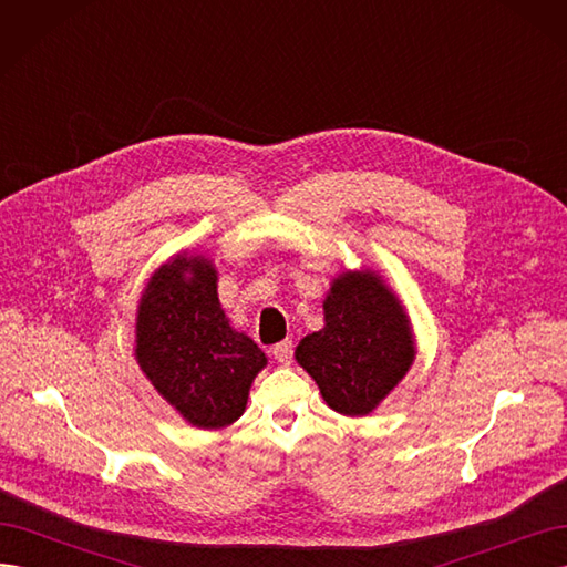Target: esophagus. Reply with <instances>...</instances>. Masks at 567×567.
Here are the masks:
<instances>
[{"label": "esophagus", "mask_w": 567, "mask_h": 567, "mask_svg": "<svg viewBox=\"0 0 567 567\" xmlns=\"http://www.w3.org/2000/svg\"><path fill=\"white\" fill-rule=\"evenodd\" d=\"M271 354H274V359H277L279 364L288 367V364H290V359H293V340L277 342V346L271 348Z\"/></svg>", "instance_id": "esophagus-1"}]
</instances>
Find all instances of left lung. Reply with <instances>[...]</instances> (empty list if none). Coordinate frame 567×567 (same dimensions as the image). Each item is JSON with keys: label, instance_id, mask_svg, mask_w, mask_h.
<instances>
[{"label": "left lung", "instance_id": "1", "mask_svg": "<svg viewBox=\"0 0 567 567\" xmlns=\"http://www.w3.org/2000/svg\"><path fill=\"white\" fill-rule=\"evenodd\" d=\"M416 359L414 326L375 269H342L323 298V329L305 336L296 362L323 402L342 416H367L402 383Z\"/></svg>", "mask_w": 567, "mask_h": 567}]
</instances>
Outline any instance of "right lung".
Segmentation results:
<instances>
[{"mask_svg":"<svg viewBox=\"0 0 567 567\" xmlns=\"http://www.w3.org/2000/svg\"><path fill=\"white\" fill-rule=\"evenodd\" d=\"M134 359L161 398L194 427L217 431L244 416L265 352L229 323L217 267L179 250L146 281L134 321Z\"/></svg>","mask_w":567,"mask_h":567,"instance_id":"right-lung-1","label":"right lung"}]
</instances>
